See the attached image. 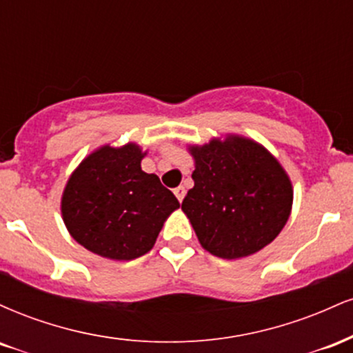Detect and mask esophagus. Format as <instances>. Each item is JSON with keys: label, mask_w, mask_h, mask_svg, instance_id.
Here are the masks:
<instances>
[{"label": "esophagus", "mask_w": 353, "mask_h": 353, "mask_svg": "<svg viewBox=\"0 0 353 353\" xmlns=\"http://www.w3.org/2000/svg\"><path fill=\"white\" fill-rule=\"evenodd\" d=\"M174 194H176L177 201L182 202V199H184V196H185V189H184V188H177V189H174Z\"/></svg>", "instance_id": "esophagus-1"}]
</instances>
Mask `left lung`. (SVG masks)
<instances>
[{"mask_svg": "<svg viewBox=\"0 0 353 353\" xmlns=\"http://www.w3.org/2000/svg\"><path fill=\"white\" fill-rule=\"evenodd\" d=\"M194 188L182 201L201 245L222 259L257 252L279 236L292 208V184L262 145L232 136L190 148Z\"/></svg>", "mask_w": 353, "mask_h": 353, "instance_id": "1", "label": "left lung"}]
</instances>
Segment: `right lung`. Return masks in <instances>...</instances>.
<instances>
[{"instance_id": "right-lung-1", "label": "right lung", "mask_w": 353, "mask_h": 353, "mask_svg": "<svg viewBox=\"0 0 353 353\" xmlns=\"http://www.w3.org/2000/svg\"><path fill=\"white\" fill-rule=\"evenodd\" d=\"M136 144L104 145L88 156L64 189L61 210L68 230L101 257L131 261L152 249L179 201L156 174L141 169Z\"/></svg>"}]
</instances>
